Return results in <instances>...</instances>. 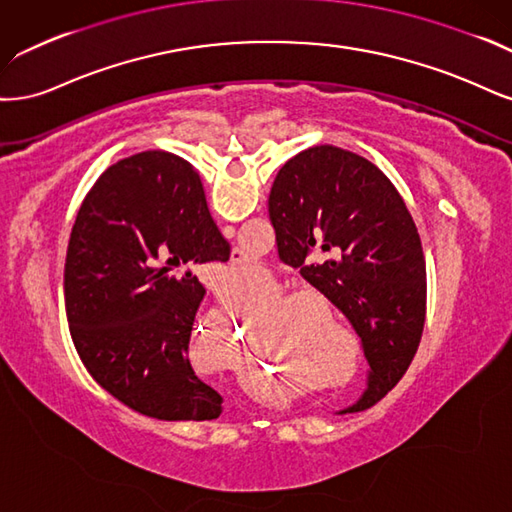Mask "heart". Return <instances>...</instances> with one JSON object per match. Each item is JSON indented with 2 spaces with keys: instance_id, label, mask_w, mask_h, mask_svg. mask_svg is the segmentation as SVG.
<instances>
[{
  "instance_id": "obj_1",
  "label": "heart",
  "mask_w": 512,
  "mask_h": 512,
  "mask_svg": "<svg viewBox=\"0 0 512 512\" xmlns=\"http://www.w3.org/2000/svg\"><path fill=\"white\" fill-rule=\"evenodd\" d=\"M259 278L261 276H259L257 263H253V266H249V263H240V266H234V268L227 270V285L225 287H227L229 293H232L234 287L242 289L246 285L255 283V280H259ZM304 308H306L304 300H289L280 312H283V315H293V312H304ZM291 321L293 319H289V323H285V325H293Z\"/></svg>"
}]
</instances>
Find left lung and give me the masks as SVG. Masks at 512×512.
Wrapping results in <instances>:
<instances>
[{
	"label": "left lung",
	"instance_id": "obj_1",
	"mask_svg": "<svg viewBox=\"0 0 512 512\" xmlns=\"http://www.w3.org/2000/svg\"><path fill=\"white\" fill-rule=\"evenodd\" d=\"M278 255L351 321L368 359L361 398L381 400L415 357L425 323V259L391 180L338 146H312L278 170L268 200ZM310 252L336 260L308 264Z\"/></svg>",
	"mask_w": 512,
	"mask_h": 512
}]
</instances>
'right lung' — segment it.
<instances>
[{
    "mask_svg": "<svg viewBox=\"0 0 512 512\" xmlns=\"http://www.w3.org/2000/svg\"><path fill=\"white\" fill-rule=\"evenodd\" d=\"M229 244L191 163L146 151L110 166L82 202L65 257L76 351L110 395L161 421L217 419L223 398L191 368L206 289L193 270Z\"/></svg>",
    "mask_w": 512,
    "mask_h": 512,
    "instance_id": "1",
    "label": "right lung"
}]
</instances>
